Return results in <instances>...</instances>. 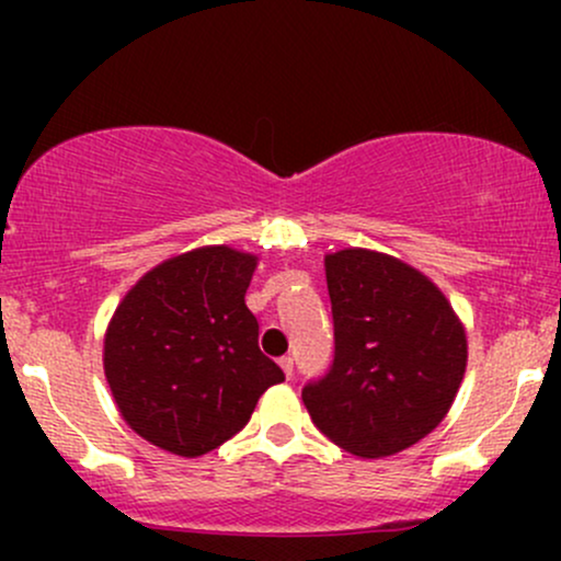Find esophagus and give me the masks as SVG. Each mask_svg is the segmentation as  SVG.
<instances>
[{
    "label": "esophagus",
    "instance_id": "34e87169",
    "mask_svg": "<svg viewBox=\"0 0 561 561\" xmlns=\"http://www.w3.org/2000/svg\"><path fill=\"white\" fill-rule=\"evenodd\" d=\"M279 366H282V371H285V377L287 379H293V358H289V356H282L279 358Z\"/></svg>",
    "mask_w": 561,
    "mask_h": 561
}]
</instances>
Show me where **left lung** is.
Masks as SVG:
<instances>
[{
    "instance_id": "left-lung-1",
    "label": "left lung",
    "mask_w": 561,
    "mask_h": 561,
    "mask_svg": "<svg viewBox=\"0 0 561 561\" xmlns=\"http://www.w3.org/2000/svg\"><path fill=\"white\" fill-rule=\"evenodd\" d=\"M324 266L334 358L302 385V403L347 454H398L448 414L465 379V327L440 289L398 259L351 248Z\"/></svg>"
}]
</instances>
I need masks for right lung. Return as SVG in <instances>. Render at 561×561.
I'll list each match as a JSON object with an SVG mask.
<instances>
[{
  "label": "right lung",
  "instance_id": "right-lung-1",
  "mask_svg": "<svg viewBox=\"0 0 561 561\" xmlns=\"http://www.w3.org/2000/svg\"><path fill=\"white\" fill-rule=\"evenodd\" d=\"M255 255L199 248L152 268L105 334V377L134 433L179 456H203L248 424L285 371L259 347L244 306Z\"/></svg>",
  "mask_w": 561,
  "mask_h": 561
}]
</instances>
